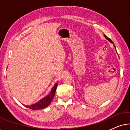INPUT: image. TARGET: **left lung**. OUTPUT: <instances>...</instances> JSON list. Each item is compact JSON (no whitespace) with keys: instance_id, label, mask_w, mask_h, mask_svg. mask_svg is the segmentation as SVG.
<instances>
[{"instance_id":"8db88e82","label":"left lung","mask_w":130,"mask_h":130,"mask_svg":"<svg viewBox=\"0 0 130 130\" xmlns=\"http://www.w3.org/2000/svg\"><path fill=\"white\" fill-rule=\"evenodd\" d=\"M104 36H105V38H106V39H107V40H108V41H109V42H112V43H113V42H112V41L111 40V39H110V38H108V37H107V36H106V35H104ZM114 47H115V49H116V47H115V46L114 45Z\"/></svg>"}]
</instances>
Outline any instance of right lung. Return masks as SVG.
Here are the masks:
<instances>
[{
  "mask_svg": "<svg viewBox=\"0 0 130 130\" xmlns=\"http://www.w3.org/2000/svg\"><path fill=\"white\" fill-rule=\"evenodd\" d=\"M57 85H58V83H57L56 84L54 85V86L53 88L50 93V95H48L47 97L42 99L40 102H38V103H36L35 104L32 105H30V106H25L26 107L33 110H36V109H43V108H45L47 107V106H48L50 104L51 102L53 100V98L54 96L55 92H56Z\"/></svg>",
  "mask_w": 130,
  "mask_h": 130,
  "instance_id": "obj_1",
  "label": "right lung"
}]
</instances>
